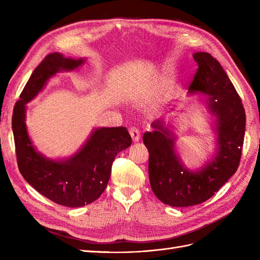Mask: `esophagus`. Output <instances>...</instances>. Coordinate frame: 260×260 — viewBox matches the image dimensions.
I'll return each mask as SVG.
<instances>
[{"instance_id": "34e87169", "label": "esophagus", "mask_w": 260, "mask_h": 260, "mask_svg": "<svg viewBox=\"0 0 260 260\" xmlns=\"http://www.w3.org/2000/svg\"><path fill=\"white\" fill-rule=\"evenodd\" d=\"M129 132H130V136H131V138H132V140L135 141V142H138V141L140 140V130L138 129V128H136V127H131L130 129H129Z\"/></svg>"}]
</instances>
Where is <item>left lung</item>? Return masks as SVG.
<instances>
[{
  "instance_id": "8db88e82",
  "label": "left lung",
  "mask_w": 260,
  "mask_h": 260,
  "mask_svg": "<svg viewBox=\"0 0 260 260\" xmlns=\"http://www.w3.org/2000/svg\"><path fill=\"white\" fill-rule=\"evenodd\" d=\"M193 57L199 68L188 90L208 94V106L217 118L214 160L200 171L184 169L176 155L174 138L159 120L152 124L153 131L143 135L151 187L157 199L172 207L198 205L215 195L238 170L245 135V109L222 66L209 53L199 52Z\"/></svg>"
}]
</instances>
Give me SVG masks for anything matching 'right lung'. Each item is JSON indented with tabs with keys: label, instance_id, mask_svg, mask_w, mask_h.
Listing matches in <instances>:
<instances>
[{
	"label": "right lung",
	"instance_id": "right-lung-1",
	"mask_svg": "<svg viewBox=\"0 0 260 260\" xmlns=\"http://www.w3.org/2000/svg\"><path fill=\"white\" fill-rule=\"evenodd\" d=\"M83 59L51 53L37 66L14 106L12 128L18 169L27 182L52 202L80 207L98 200L111 177L117 154L131 145L127 128H101L92 133L84 146L65 161L46 159L36 152L25 123V104L42 90L49 78L59 70H74Z\"/></svg>",
	"mask_w": 260,
	"mask_h": 260
}]
</instances>
